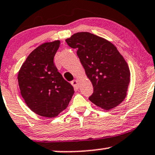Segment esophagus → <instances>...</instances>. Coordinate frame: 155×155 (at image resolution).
I'll return each mask as SVG.
<instances>
[{
    "instance_id": "obj_1",
    "label": "esophagus",
    "mask_w": 155,
    "mask_h": 155,
    "mask_svg": "<svg viewBox=\"0 0 155 155\" xmlns=\"http://www.w3.org/2000/svg\"><path fill=\"white\" fill-rule=\"evenodd\" d=\"M71 84H72V85L74 86V88H76V89H78V88H79V80H77V79L71 81Z\"/></svg>"
}]
</instances>
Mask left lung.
I'll return each instance as SVG.
<instances>
[{"label":"left lung","mask_w":155,"mask_h":155,"mask_svg":"<svg viewBox=\"0 0 155 155\" xmlns=\"http://www.w3.org/2000/svg\"><path fill=\"white\" fill-rule=\"evenodd\" d=\"M77 55L93 86L89 99L105 110L124 100L130 81L129 66L116 47L106 39L89 32H78L65 40Z\"/></svg>","instance_id":"1"}]
</instances>
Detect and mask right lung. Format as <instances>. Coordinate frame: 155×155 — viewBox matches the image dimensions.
I'll return each instance as SVG.
<instances>
[{
	"label": "right lung",
	"mask_w": 155,
	"mask_h": 155,
	"mask_svg": "<svg viewBox=\"0 0 155 155\" xmlns=\"http://www.w3.org/2000/svg\"><path fill=\"white\" fill-rule=\"evenodd\" d=\"M59 45V40L40 45L28 56L18 72L20 93L26 105L46 118H54L65 110L74 93L73 86L54 63Z\"/></svg>",
	"instance_id": "obj_1"
}]
</instances>
